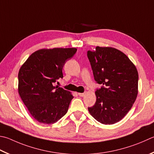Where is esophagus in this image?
<instances>
[{
    "instance_id": "34e87169",
    "label": "esophagus",
    "mask_w": 154,
    "mask_h": 154,
    "mask_svg": "<svg viewBox=\"0 0 154 154\" xmlns=\"http://www.w3.org/2000/svg\"><path fill=\"white\" fill-rule=\"evenodd\" d=\"M78 95H79L80 97H83L85 96V93H78Z\"/></svg>"
}]
</instances>
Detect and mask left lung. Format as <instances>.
Returning a JSON list of instances; mask_svg holds the SVG:
<instances>
[{
    "label": "left lung",
    "mask_w": 154,
    "mask_h": 154,
    "mask_svg": "<svg viewBox=\"0 0 154 154\" xmlns=\"http://www.w3.org/2000/svg\"><path fill=\"white\" fill-rule=\"evenodd\" d=\"M87 55L95 81L102 84L95 92L96 103L88 110L100 123H116L131 110L137 96V70L123 52L115 48L97 46Z\"/></svg>",
    "instance_id": "obj_1"
}]
</instances>
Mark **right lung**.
Listing matches in <instances>:
<instances>
[{"label":"right lung","instance_id":"1","mask_svg":"<svg viewBox=\"0 0 154 154\" xmlns=\"http://www.w3.org/2000/svg\"><path fill=\"white\" fill-rule=\"evenodd\" d=\"M77 49H42L27 58L18 74V91L33 118L44 124L57 122L67 112L73 96L54 84Z\"/></svg>","mask_w":154,"mask_h":154}]
</instances>
